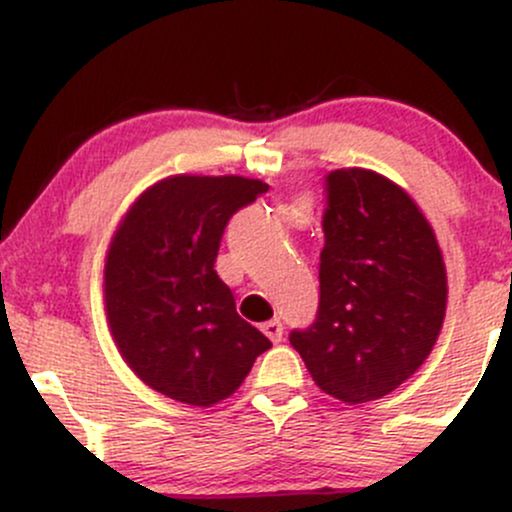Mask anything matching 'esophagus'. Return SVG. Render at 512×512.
Here are the masks:
<instances>
[{"label":"esophagus","instance_id":"34e87169","mask_svg":"<svg viewBox=\"0 0 512 512\" xmlns=\"http://www.w3.org/2000/svg\"><path fill=\"white\" fill-rule=\"evenodd\" d=\"M262 332L267 334V337L272 339L274 344H279L281 337H284V325H281L279 320H269V322H264V325H262Z\"/></svg>","mask_w":512,"mask_h":512}]
</instances>
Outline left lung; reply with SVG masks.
Masks as SVG:
<instances>
[{"mask_svg":"<svg viewBox=\"0 0 512 512\" xmlns=\"http://www.w3.org/2000/svg\"><path fill=\"white\" fill-rule=\"evenodd\" d=\"M320 303L291 332L315 385L346 404L390 395L431 354L448 276L436 233L402 187L373 170L325 178Z\"/></svg>","mask_w":512,"mask_h":512,"instance_id":"left-lung-1","label":"left lung"}]
</instances>
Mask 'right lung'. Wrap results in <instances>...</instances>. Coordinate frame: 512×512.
Returning a JSON list of instances; mask_svg holds the SVG:
<instances>
[{
  "mask_svg": "<svg viewBox=\"0 0 512 512\" xmlns=\"http://www.w3.org/2000/svg\"><path fill=\"white\" fill-rule=\"evenodd\" d=\"M269 190L240 175H173L142 192L105 257L110 332L151 390L211 407L238 390L272 346L245 322L214 262L238 209Z\"/></svg>",
  "mask_w": 512,
  "mask_h": 512,
  "instance_id": "1",
  "label": "right lung"
}]
</instances>
